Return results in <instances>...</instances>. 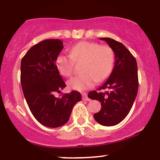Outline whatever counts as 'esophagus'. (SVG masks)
<instances>
[{
    "label": "esophagus",
    "mask_w": 160,
    "mask_h": 160,
    "mask_svg": "<svg viewBox=\"0 0 160 160\" xmlns=\"http://www.w3.org/2000/svg\"><path fill=\"white\" fill-rule=\"evenodd\" d=\"M82 99L83 101H90V99L88 97L86 93H82Z\"/></svg>",
    "instance_id": "1"
}]
</instances>
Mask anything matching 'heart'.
I'll return each mask as SVG.
<instances>
[{"instance_id": "1", "label": "heart", "mask_w": 160, "mask_h": 160, "mask_svg": "<svg viewBox=\"0 0 160 160\" xmlns=\"http://www.w3.org/2000/svg\"><path fill=\"white\" fill-rule=\"evenodd\" d=\"M114 52L108 45L93 42L82 41L70 49V55L60 53L55 59V66L61 75L70 77L73 73L74 61H83V74L75 76L68 82V86L76 91H84L96 82L107 79L114 66Z\"/></svg>"}]
</instances>
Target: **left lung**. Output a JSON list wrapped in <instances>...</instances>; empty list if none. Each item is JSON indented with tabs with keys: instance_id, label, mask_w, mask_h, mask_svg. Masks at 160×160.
Listing matches in <instances>:
<instances>
[{
	"instance_id": "8db88e82",
	"label": "left lung",
	"mask_w": 160,
	"mask_h": 160,
	"mask_svg": "<svg viewBox=\"0 0 160 160\" xmlns=\"http://www.w3.org/2000/svg\"><path fill=\"white\" fill-rule=\"evenodd\" d=\"M107 42L115 54L113 69L106 82L88 97L101 102V110L93 118L103 126H115L130 111L138 90V65L135 57L126 47L110 38H99Z\"/></svg>"
}]
</instances>
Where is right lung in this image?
I'll use <instances>...</instances> for the list:
<instances>
[{"label": "right lung", "instance_id": "obj_1", "mask_svg": "<svg viewBox=\"0 0 160 160\" xmlns=\"http://www.w3.org/2000/svg\"><path fill=\"white\" fill-rule=\"evenodd\" d=\"M63 48L61 40H44L32 47L21 61V85L29 109L40 123L51 128L65 124L74 105L81 100L76 91L61 98L54 96L66 87L55 66Z\"/></svg>", "mask_w": 160, "mask_h": 160}]
</instances>
